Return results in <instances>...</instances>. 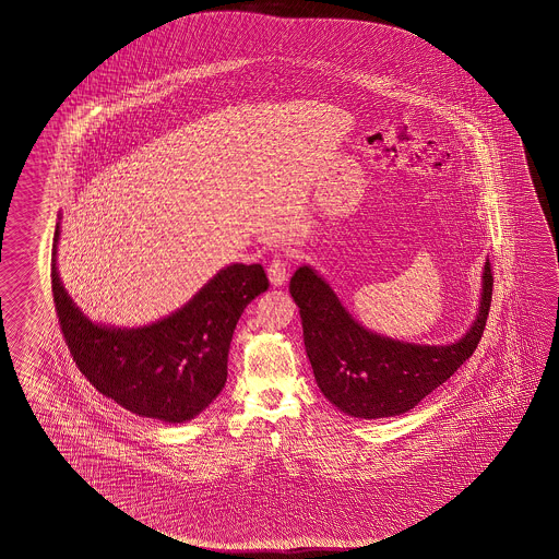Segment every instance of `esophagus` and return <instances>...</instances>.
I'll list each match as a JSON object with an SVG mask.
<instances>
[{"instance_id": "esophagus-1", "label": "esophagus", "mask_w": 559, "mask_h": 559, "mask_svg": "<svg viewBox=\"0 0 559 559\" xmlns=\"http://www.w3.org/2000/svg\"><path fill=\"white\" fill-rule=\"evenodd\" d=\"M266 273H269V281L275 284V286H283V284L286 283L288 271H286V263L281 259V255L273 257V261L269 263Z\"/></svg>"}]
</instances>
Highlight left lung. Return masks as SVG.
I'll list each match as a JSON object with an SVG mask.
<instances>
[{
	"label": "left lung",
	"instance_id": "obj_1",
	"mask_svg": "<svg viewBox=\"0 0 559 559\" xmlns=\"http://www.w3.org/2000/svg\"><path fill=\"white\" fill-rule=\"evenodd\" d=\"M481 281L479 310L464 337L452 345H415L365 330L330 284L311 266H300L290 278V294L300 308L304 345L323 395L360 419L413 409L474 355L493 294L489 259Z\"/></svg>",
	"mask_w": 559,
	"mask_h": 559
}]
</instances>
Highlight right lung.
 I'll list each match as a JSON object with an SVG mask.
<instances>
[{
    "label": "right lung",
    "instance_id": "obj_1",
    "mask_svg": "<svg viewBox=\"0 0 559 559\" xmlns=\"http://www.w3.org/2000/svg\"><path fill=\"white\" fill-rule=\"evenodd\" d=\"M58 238L60 222L52 246V294L82 374L140 417L194 419L226 384L231 335L246 306L269 288L265 269L259 263L224 266L181 310L152 325L120 330L93 323L66 293L56 266Z\"/></svg>",
    "mask_w": 559,
    "mask_h": 559
}]
</instances>
